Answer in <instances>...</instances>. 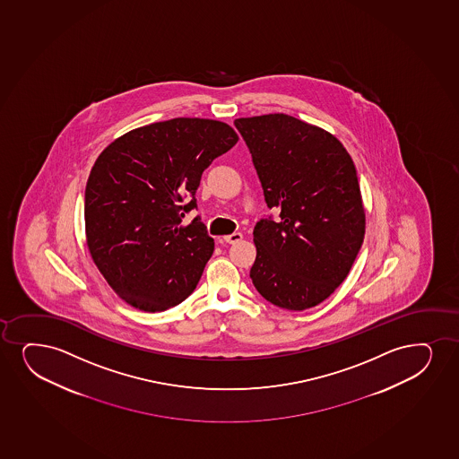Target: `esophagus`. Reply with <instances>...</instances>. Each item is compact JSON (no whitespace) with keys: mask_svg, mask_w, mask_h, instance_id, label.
Returning <instances> with one entry per match:
<instances>
[{"mask_svg":"<svg viewBox=\"0 0 459 459\" xmlns=\"http://www.w3.org/2000/svg\"><path fill=\"white\" fill-rule=\"evenodd\" d=\"M241 239H243V235L239 232L230 233V235L224 237V241L229 244L238 243V241H241Z\"/></svg>","mask_w":459,"mask_h":459,"instance_id":"obj_1","label":"esophagus"}]
</instances>
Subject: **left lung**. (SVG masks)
Instances as JSON below:
<instances>
[{
  "mask_svg": "<svg viewBox=\"0 0 459 459\" xmlns=\"http://www.w3.org/2000/svg\"><path fill=\"white\" fill-rule=\"evenodd\" d=\"M269 209L254 229L250 278L272 305L303 311L339 288L365 235L351 156L337 137L288 114L235 120Z\"/></svg>",
  "mask_w": 459,
  "mask_h": 459,
  "instance_id": "left-lung-1",
  "label": "left lung"
}]
</instances>
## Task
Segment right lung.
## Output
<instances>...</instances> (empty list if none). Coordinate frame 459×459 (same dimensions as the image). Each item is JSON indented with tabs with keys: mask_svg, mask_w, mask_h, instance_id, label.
<instances>
[{
	"mask_svg": "<svg viewBox=\"0 0 459 459\" xmlns=\"http://www.w3.org/2000/svg\"><path fill=\"white\" fill-rule=\"evenodd\" d=\"M237 142L224 122L178 117L128 131L97 158L86 182V244L128 305L165 311L196 288L215 243L199 216L188 226L182 218L196 209L203 171Z\"/></svg>",
	"mask_w": 459,
	"mask_h": 459,
	"instance_id": "add662e5",
	"label": "right lung"
}]
</instances>
